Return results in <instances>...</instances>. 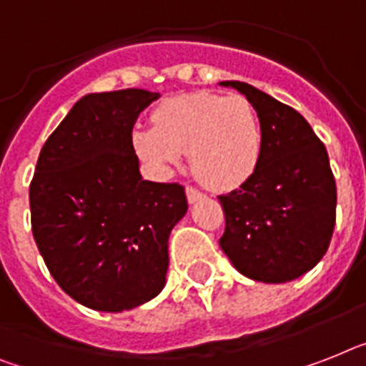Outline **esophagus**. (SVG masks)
<instances>
[{"label": "esophagus", "instance_id": "34e87169", "mask_svg": "<svg viewBox=\"0 0 366 366\" xmlns=\"http://www.w3.org/2000/svg\"><path fill=\"white\" fill-rule=\"evenodd\" d=\"M187 200H189V204H196L198 200H202L204 198V192H200L198 189H194V187H187Z\"/></svg>", "mask_w": 366, "mask_h": 366}]
</instances>
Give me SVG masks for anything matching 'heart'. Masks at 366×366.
Here are the masks:
<instances>
[{"label": "heart", "mask_w": 366, "mask_h": 366, "mask_svg": "<svg viewBox=\"0 0 366 366\" xmlns=\"http://www.w3.org/2000/svg\"><path fill=\"white\" fill-rule=\"evenodd\" d=\"M132 147L157 172L176 168L189 153L202 183L213 190H234L258 168L264 134L244 97L196 92L162 102L153 114V129L132 131Z\"/></svg>", "instance_id": "1"}]
</instances>
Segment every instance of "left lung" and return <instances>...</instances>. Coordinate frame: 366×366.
I'll return each mask as SVG.
<instances>
[{"mask_svg":"<svg viewBox=\"0 0 366 366\" xmlns=\"http://www.w3.org/2000/svg\"><path fill=\"white\" fill-rule=\"evenodd\" d=\"M234 87L262 123V159L247 183L219 196L226 230L220 249L241 274L280 285L299 279L327 252L337 187L325 146L299 112L244 81Z\"/></svg>","mask_w":366,"mask_h":366,"instance_id":"1","label":"left lung"}]
</instances>
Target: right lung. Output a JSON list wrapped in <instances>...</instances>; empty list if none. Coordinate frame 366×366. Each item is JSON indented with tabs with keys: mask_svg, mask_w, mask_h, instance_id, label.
<instances>
[{
	"mask_svg": "<svg viewBox=\"0 0 366 366\" xmlns=\"http://www.w3.org/2000/svg\"><path fill=\"white\" fill-rule=\"evenodd\" d=\"M161 93H89L39 155L29 185L31 230L65 294L87 309L123 312L166 285L168 237L185 217V189L140 174L132 127Z\"/></svg>",
	"mask_w": 366,
	"mask_h": 366,
	"instance_id": "right-lung-1",
	"label": "right lung"
}]
</instances>
